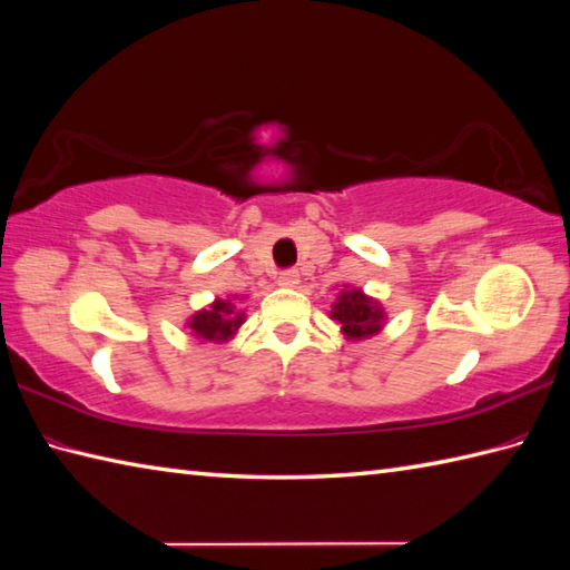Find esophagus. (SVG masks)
Instances as JSON below:
<instances>
[{
  "mask_svg": "<svg viewBox=\"0 0 570 570\" xmlns=\"http://www.w3.org/2000/svg\"><path fill=\"white\" fill-rule=\"evenodd\" d=\"M301 282V274H298V269H284L282 274H279V284L282 286H296Z\"/></svg>",
  "mask_w": 570,
  "mask_h": 570,
  "instance_id": "1",
  "label": "esophagus"
}]
</instances>
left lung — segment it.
Masks as SVG:
<instances>
[{"label": "left lung", "mask_w": 570, "mask_h": 570, "mask_svg": "<svg viewBox=\"0 0 570 570\" xmlns=\"http://www.w3.org/2000/svg\"><path fill=\"white\" fill-rule=\"evenodd\" d=\"M333 321L342 325V333L347 337L362 340L379 333L383 313L381 306H376L372 298H366L360 288H352L342 291V296L335 303Z\"/></svg>", "instance_id": "left-lung-1"}]
</instances>
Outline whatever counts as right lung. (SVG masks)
<instances>
[{
  "label": "right lung",
  "instance_id": "obj_1",
  "mask_svg": "<svg viewBox=\"0 0 570 570\" xmlns=\"http://www.w3.org/2000/svg\"><path fill=\"white\" fill-rule=\"evenodd\" d=\"M243 325V313H233L230 301H216L210 311L196 313L189 327L204 340H228Z\"/></svg>",
  "mask_w": 570,
  "mask_h": 570
}]
</instances>
